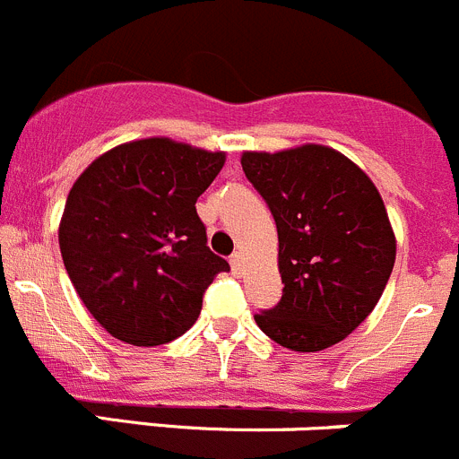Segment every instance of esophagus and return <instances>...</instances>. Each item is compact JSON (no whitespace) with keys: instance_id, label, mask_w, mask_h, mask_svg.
<instances>
[{"instance_id":"obj_1","label":"esophagus","mask_w":459,"mask_h":459,"mask_svg":"<svg viewBox=\"0 0 459 459\" xmlns=\"http://www.w3.org/2000/svg\"><path fill=\"white\" fill-rule=\"evenodd\" d=\"M230 266H232L234 275H241V271H243V259H241V255H238V252H234L232 257H230Z\"/></svg>"}]
</instances>
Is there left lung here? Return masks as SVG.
<instances>
[{
	"mask_svg": "<svg viewBox=\"0 0 459 459\" xmlns=\"http://www.w3.org/2000/svg\"><path fill=\"white\" fill-rule=\"evenodd\" d=\"M241 166L275 218L284 284L280 302L255 321L291 351L334 346L373 312L396 262L380 193L323 145L246 152Z\"/></svg>",
	"mask_w": 459,
	"mask_h": 459,
	"instance_id": "1",
	"label": "left lung"
}]
</instances>
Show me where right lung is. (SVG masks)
Wrapping results in <instances>:
<instances>
[{
  "label": "right lung",
  "mask_w": 459,
  "mask_h": 459,
  "mask_svg": "<svg viewBox=\"0 0 459 459\" xmlns=\"http://www.w3.org/2000/svg\"><path fill=\"white\" fill-rule=\"evenodd\" d=\"M222 163V152L145 138L108 150L74 182L58 246L79 298L108 334L161 346L197 321L213 277L230 271L195 212Z\"/></svg>",
  "instance_id": "1"
}]
</instances>
